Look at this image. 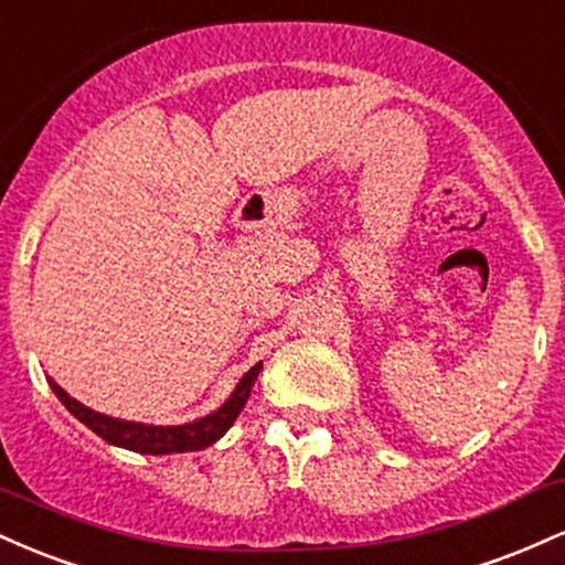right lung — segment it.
<instances>
[{
    "label": "right lung",
    "instance_id": "add662e5",
    "mask_svg": "<svg viewBox=\"0 0 565 565\" xmlns=\"http://www.w3.org/2000/svg\"><path fill=\"white\" fill-rule=\"evenodd\" d=\"M263 364H255L249 372L244 374L242 382L236 385V391L231 393V398L225 401L217 412L206 414V417L193 419V423L185 425H142V423H127V419L106 417V414L93 412L89 406L79 404L76 398L63 391L61 385L53 377H47L53 393L61 398V404L79 419L82 425H87L89 430L97 433L108 444L121 446V449L138 451V454H180V451H201L206 446H212L228 433V427L236 423V417L242 414V408L249 398L252 385H255L257 374H260Z\"/></svg>",
    "mask_w": 565,
    "mask_h": 565
}]
</instances>
